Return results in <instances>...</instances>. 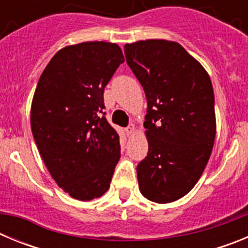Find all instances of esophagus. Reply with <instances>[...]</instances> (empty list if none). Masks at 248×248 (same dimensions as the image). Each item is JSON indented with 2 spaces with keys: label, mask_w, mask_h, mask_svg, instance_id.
<instances>
[{
  "label": "esophagus",
  "mask_w": 248,
  "mask_h": 248,
  "mask_svg": "<svg viewBox=\"0 0 248 248\" xmlns=\"http://www.w3.org/2000/svg\"><path fill=\"white\" fill-rule=\"evenodd\" d=\"M125 133H126V135H128V137H131V135H134L135 134V126L134 125H130V126H129V128H126Z\"/></svg>",
  "instance_id": "obj_1"
}]
</instances>
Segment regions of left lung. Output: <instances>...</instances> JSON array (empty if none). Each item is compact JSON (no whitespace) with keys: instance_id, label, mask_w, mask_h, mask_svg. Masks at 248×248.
<instances>
[{"instance_id":"8db88e82","label":"left lung","mask_w":248,"mask_h":248,"mask_svg":"<svg viewBox=\"0 0 248 248\" xmlns=\"http://www.w3.org/2000/svg\"><path fill=\"white\" fill-rule=\"evenodd\" d=\"M126 63L148 102V156L137 166L144 198L169 203L185 196L205 170L216 137L212 83L181 45L146 39L125 45Z\"/></svg>"}]
</instances>
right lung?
<instances>
[{"label":"right lung","mask_w":248,"mask_h":248,"mask_svg":"<svg viewBox=\"0 0 248 248\" xmlns=\"http://www.w3.org/2000/svg\"><path fill=\"white\" fill-rule=\"evenodd\" d=\"M123 62L117 43L65 46L50 59L34 91V141L50 176L76 200L91 201L108 191L120 159L119 135L103 115V93Z\"/></svg>","instance_id":"1"}]
</instances>
